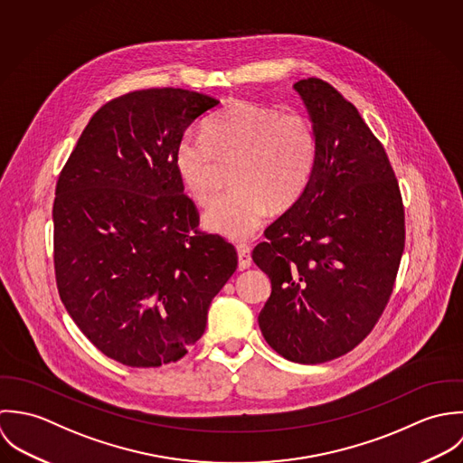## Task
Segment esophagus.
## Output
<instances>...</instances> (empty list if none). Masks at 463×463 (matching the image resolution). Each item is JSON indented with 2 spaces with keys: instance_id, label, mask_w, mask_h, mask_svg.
I'll list each match as a JSON object with an SVG mask.
<instances>
[{
  "instance_id": "1",
  "label": "esophagus",
  "mask_w": 463,
  "mask_h": 463,
  "mask_svg": "<svg viewBox=\"0 0 463 463\" xmlns=\"http://www.w3.org/2000/svg\"><path fill=\"white\" fill-rule=\"evenodd\" d=\"M236 250H238V267H240V270L249 269V267L252 265L250 247H249V245H245V243H240V245L236 247Z\"/></svg>"
}]
</instances>
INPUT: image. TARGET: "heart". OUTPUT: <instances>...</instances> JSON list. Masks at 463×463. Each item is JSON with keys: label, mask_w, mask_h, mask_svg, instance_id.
<instances>
[{"label": "heart", "mask_w": 463, "mask_h": 463, "mask_svg": "<svg viewBox=\"0 0 463 463\" xmlns=\"http://www.w3.org/2000/svg\"><path fill=\"white\" fill-rule=\"evenodd\" d=\"M318 137L297 110L236 101L205 121L203 134H185L175 168L189 194L205 203L218 187V163L231 165L232 189L203 213V227L229 240H247L269 216L291 209L311 183Z\"/></svg>", "instance_id": "b5f03b06"}]
</instances>
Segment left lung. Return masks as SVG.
<instances>
[{"label": "left lung", "mask_w": 463, "mask_h": 463, "mask_svg": "<svg viewBox=\"0 0 463 463\" xmlns=\"http://www.w3.org/2000/svg\"><path fill=\"white\" fill-rule=\"evenodd\" d=\"M293 90L317 130V166L252 260L272 282L258 318L265 340L289 362L317 365L353 351L383 315L404 250V207L358 109L320 79Z\"/></svg>", "instance_id": "8db88e82"}]
</instances>
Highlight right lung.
I'll use <instances>...</instances> for the list:
<instances>
[{
	"label": "right lung",
	"instance_id": "1",
	"mask_svg": "<svg viewBox=\"0 0 463 463\" xmlns=\"http://www.w3.org/2000/svg\"><path fill=\"white\" fill-rule=\"evenodd\" d=\"M220 101L143 90L94 112L64 165L53 202L61 300L98 351L127 367L177 362L203 335L236 249L198 231L175 148Z\"/></svg>",
	"mask_w": 463,
	"mask_h": 463
}]
</instances>
